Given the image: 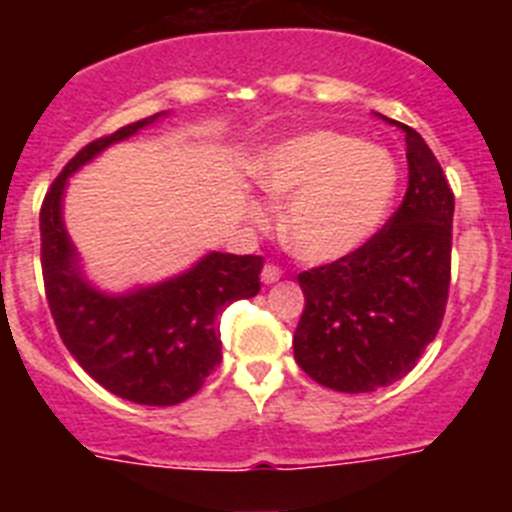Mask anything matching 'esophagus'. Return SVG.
Wrapping results in <instances>:
<instances>
[{
  "label": "esophagus",
  "instance_id": "34e87169",
  "mask_svg": "<svg viewBox=\"0 0 512 512\" xmlns=\"http://www.w3.org/2000/svg\"><path fill=\"white\" fill-rule=\"evenodd\" d=\"M282 279V269H279L277 264H266L264 269H261V282L264 284H274Z\"/></svg>",
  "mask_w": 512,
  "mask_h": 512
}]
</instances>
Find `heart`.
<instances>
[{"instance_id": "b5f03b06", "label": "heart", "mask_w": 512, "mask_h": 512, "mask_svg": "<svg viewBox=\"0 0 512 512\" xmlns=\"http://www.w3.org/2000/svg\"><path fill=\"white\" fill-rule=\"evenodd\" d=\"M256 174L271 200H289L284 243L305 261H336L364 246L397 187L390 153L336 130L282 140L264 153ZM248 215L264 220L256 202H248Z\"/></svg>"}]
</instances>
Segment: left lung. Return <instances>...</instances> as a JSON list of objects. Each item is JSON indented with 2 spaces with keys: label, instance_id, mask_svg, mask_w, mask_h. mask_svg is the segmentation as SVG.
<instances>
[{
  "label": "left lung",
  "instance_id": "1",
  "mask_svg": "<svg viewBox=\"0 0 512 512\" xmlns=\"http://www.w3.org/2000/svg\"><path fill=\"white\" fill-rule=\"evenodd\" d=\"M408 143V192L348 256L297 274L305 310L295 330L302 372L336 392H374L415 366L441 328L451 282L454 192L420 133Z\"/></svg>",
  "mask_w": 512,
  "mask_h": 512
}]
</instances>
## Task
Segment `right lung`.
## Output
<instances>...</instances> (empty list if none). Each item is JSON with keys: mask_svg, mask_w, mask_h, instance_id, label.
Returning a JSON list of instances; mask_svg holds the SVG:
<instances>
[{"mask_svg": "<svg viewBox=\"0 0 512 512\" xmlns=\"http://www.w3.org/2000/svg\"><path fill=\"white\" fill-rule=\"evenodd\" d=\"M156 117L92 140L63 166L40 207V266L58 336L81 369L122 400L164 408L197 395L215 372L223 359L217 315L235 300L259 295L264 259L210 253L182 277L120 297L81 279L61 220L66 179Z\"/></svg>", "mask_w": 512, "mask_h": 512, "instance_id": "obj_1", "label": "right lung"}]
</instances>
